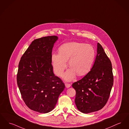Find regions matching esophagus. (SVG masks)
Here are the masks:
<instances>
[{
	"mask_svg": "<svg viewBox=\"0 0 129 129\" xmlns=\"http://www.w3.org/2000/svg\"><path fill=\"white\" fill-rule=\"evenodd\" d=\"M71 84L65 83V86H66V87L67 88H68L69 87H71Z\"/></svg>",
	"mask_w": 129,
	"mask_h": 129,
	"instance_id": "1",
	"label": "esophagus"
}]
</instances>
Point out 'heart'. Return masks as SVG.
<instances>
[{
	"label": "heart",
	"mask_w": 129,
	"mask_h": 129,
	"mask_svg": "<svg viewBox=\"0 0 129 129\" xmlns=\"http://www.w3.org/2000/svg\"><path fill=\"white\" fill-rule=\"evenodd\" d=\"M95 56V50L91 45L76 42L63 44L59 48V54L52 55L54 72L57 76H62L69 60L71 69L65 75L66 80L73 79L76 73L77 76H84L90 71Z\"/></svg>",
	"instance_id": "b5f03b06"
}]
</instances>
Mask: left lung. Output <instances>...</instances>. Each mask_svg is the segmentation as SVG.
<instances>
[{
    "label": "left lung",
    "instance_id": "obj_1",
    "mask_svg": "<svg viewBox=\"0 0 129 129\" xmlns=\"http://www.w3.org/2000/svg\"><path fill=\"white\" fill-rule=\"evenodd\" d=\"M113 82L111 61L98 43L97 55L91 71L72 84L76 91L75 103L77 109L88 114L102 109L109 98Z\"/></svg>",
    "mask_w": 129,
    "mask_h": 129
}]
</instances>
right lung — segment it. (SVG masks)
Here are the masks:
<instances>
[{"mask_svg": "<svg viewBox=\"0 0 129 129\" xmlns=\"http://www.w3.org/2000/svg\"><path fill=\"white\" fill-rule=\"evenodd\" d=\"M55 36L34 40L21 57L17 83L22 98L30 110L47 113L54 108L65 84L53 73L52 52Z\"/></svg>", "mask_w": 129, "mask_h": 129, "instance_id": "add662e5", "label": "right lung"}]
</instances>
